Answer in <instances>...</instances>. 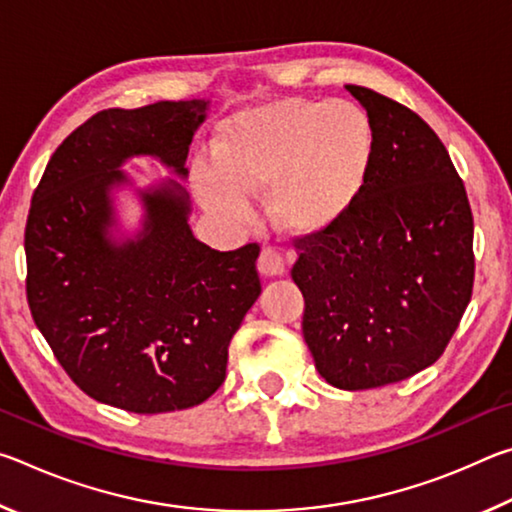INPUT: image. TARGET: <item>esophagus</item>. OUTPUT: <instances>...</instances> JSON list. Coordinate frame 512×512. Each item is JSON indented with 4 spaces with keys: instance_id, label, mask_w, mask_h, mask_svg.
I'll return each instance as SVG.
<instances>
[{
    "instance_id": "esophagus-1",
    "label": "esophagus",
    "mask_w": 512,
    "mask_h": 512,
    "mask_svg": "<svg viewBox=\"0 0 512 512\" xmlns=\"http://www.w3.org/2000/svg\"><path fill=\"white\" fill-rule=\"evenodd\" d=\"M257 268H259V273L266 275V277H280V275L287 273L289 262L284 259L280 250L266 246L262 250V255H259V259H257Z\"/></svg>"
}]
</instances>
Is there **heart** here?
<instances>
[{"label":"heart","mask_w":512,"mask_h":512,"mask_svg":"<svg viewBox=\"0 0 512 512\" xmlns=\"http://www.w3.org/2000/svg\"><path fill=\"white\" fill-rule=\"evenodd\" d=\"M370 153L372 128L359 106L280 99L223 121L212 164H194L192 185L207 212L230 221L250 214L246 194L266 189L277 228L311 237L350 210Z\"/></svg>","instance_id":"1"}]
</instances>
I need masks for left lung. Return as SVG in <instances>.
I'll use <instances>...</instances> for the list:
<instances>
[{"label":"left lung","mask_w":512,"mask_h":512,"mask_svg":"<svg viewBox=\"0 0 512 512\" xmlns=\"http://www.w3.org/2000/svg\"><path fill=\"white\" fill-rule=\"evenodd\" d=\"M368 112L372 153L350 210L300 239L291 268L302 334L327 384L363 391L445 352L470 305L474 221L438 135L402 103L345 85Z\"/></svg>","instance_id":"8db88e82"}]
</instances>
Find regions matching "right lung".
Returning a JSON list of instances; mask_svg holds the SVG:
<instances>
[{
  "label": "right lung",
  "mask_w": 512,
  "mask_h": 512,
  "mask_svg": "<svg viewBox=\"0 0 512 512\" xmlns=\"http://www.w3.org/2000/svg\"><path fill=\"white\" fill-rule=\"evenodd\" d=\"M210 101L101 110L51 155L33 194L24 250L31 316L83 393L131 413L205 402L223 384L232 336L262 293L259 246L219 253L189 228L192 201L173 178L137 187L124 171L153 158L187 178ZM143 207L133 236L114 194Z\"/></svg>",
  "instance_id": "1"
}]
</instances>
